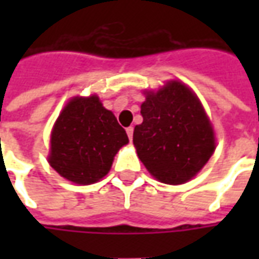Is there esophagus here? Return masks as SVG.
Returning <instances> with one entry per match:
<instances>
[{"mask_svg":"<svg viewBox=\"0 0 259 259\" xmlns=\"http://www.w3.org/2000/svg\"><path fill=\"white\" fill-rule=\"evenodd\" d=\"M133 127H132V126H130V127H127V129H126V133H127V136H129V140L132 141L133 140Z\"/></svg>","mask_w":259,"mask_h":259,"instance_id":"obj_1","label":"esophagus"}]
</instances>
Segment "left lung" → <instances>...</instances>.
I'll use <instances>...</instances> for the list:
<instances>
[{
	"instance_id": "left-lung-1",
	"label": "left lung",
	"mask_w": 259,
	"mask_h": 259,
	"mask_svg": "<svg viewBox=\"0 0 259 259\" xmlns=\"http://www.w3.org/2000/svg\"><path fill=\"white\" fill-rule=\"evenodd\" d=\"M141 116L133 144L147 170L162 183H186L215 151L211 122L200 100L182 81L172 80L155 93H146Z\"/></svg>"
}]
</instances>
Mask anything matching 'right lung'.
I'll return each instance as SVG.
<instances>
[{
  "label": "right lung",
  "instance_id": "right-lung-1",
  "mask_svg": "<svg viewBox=\"0 0 259 259\" xmlns=\"http://www.w3.org/2000/svg\"><path fill=\"white\" fill-rule=\"evenodd\" d=\"M127 143L124 129L98 97H74L54 124L48 162L69 182L93 185L109 172Z\"/></svg>",
  "mask_w": 259,
  "mask_h": 259
}]
</instances>
